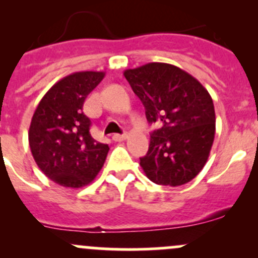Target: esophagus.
Segmentation results:
<instances>
[{
  "label": "esophagus",
  "mask_w": 258,
  "mask_h": 258,
  "mask_svg": "<svg viewBox=\"0 0 258 258\" xmlns=\"http://www.w3.org/2000/svg\"><path fill=\"white\" fill-rule=\"evenodd\" d=\"M127 139V134H123V135H113L112 136V140L114 142H121V141H124V140Z\"/></svg>",
  "instance_id": "esophagus-1"
}]
</instances>
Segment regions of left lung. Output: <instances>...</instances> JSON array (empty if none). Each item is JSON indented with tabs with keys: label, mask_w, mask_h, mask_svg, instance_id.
<instances>
[{
	"label": "left lung",
	"mask_w": 258,
	"mask_h": 258,
	"mask_svg": "<svg viewBox=\"0 0 258 258\" xmlns=\"http://www.w3.org/2000/svg\"><path fill=\"white\" fill-rule=\"evenodd\" d=\"M123 76L144 103L146 118L157 123L140 165L148 179L181 186L201 172L215 140L216 114L209 91L177 66L151 62Z\"/></svg>",
	"instance_id": "left-lung-1"
}]
</instances>
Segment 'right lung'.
I'll return each instance as SVG.
<instances>
[{
  "label": "right lung",
  "mask_w": 258,
  "mask_h": 258,
  "mask_svg": "<svg viewBox=\"0 0 258 258\" xmlns=\"http://www.w3.org/2000/svg\"><path fill=\"white\" fill-rule=\"evenodd\" d=\"M103 77L101 71L63 77L46 92L31 119L28 142L33 158L59 186H87L105 163L110 147L91 136V121L83 113L85 100Z\"/></svg>",
  "instance_id": "add662e5"
}]
</instances>
